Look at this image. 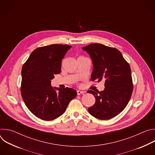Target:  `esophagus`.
<instances>
[{
    "label": "esophagus",
    "mask_w": 155,
    "mask_h": 155,
    "mask_svg": "<svg viewBox=\"0 0 155 155\" xmlns=\"http://www.w3.org/2000/svg\"><path fill=\"white\" fill-rule=\"evenodd\" d=\"M84 92L83 91H81V90H77V94L78 95H80L81 94H83Z\"/></svg>",
    "instance_id": "obj_1"
}]
</instances>
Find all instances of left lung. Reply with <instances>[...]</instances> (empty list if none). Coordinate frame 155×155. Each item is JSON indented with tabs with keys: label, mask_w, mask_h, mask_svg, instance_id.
<instances>
[{
	"label": "left lung",
	"mask_w": 155,
	"mask_h": 155,
	"mask_svg": "<svg viewBox=\"0 0 155 155\" xmlns=\"http://www.w3.org/2000/svg\"><path fill=\"white\" fill-rule=\"evenodd\" d=\"M82 50L92 59L91 80L100 82L105 80L104 91H87L96 99L88 112L99 120L111 119L123 111L130 99L133 85L130 66L121 52L115 48L91 43Z\"/></svg>",
	"instance_id": "obj_1"
}]
</instances>
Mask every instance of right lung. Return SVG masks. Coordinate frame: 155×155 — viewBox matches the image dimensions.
Here are the masks:
<instances>
[{
	"label": "right lung",
	"mask_w": 155,
	"mask_h": 155,
	"mask_svg": "<svg viewBox=\"0 0 155 155\" xmlns=\"http://www.w3.org/2000/svg\"><path fill=\"white\" fill-rule=\"evenodd\" d=\"M71 47L54 44L36 48L23 66L21 96L28 109L40 119L58 118L77 94L72 88L51 86L54 75L61 72L62 59Z\"/></svg>",
	"instance_id": "obj_1"
}]
</instances>
